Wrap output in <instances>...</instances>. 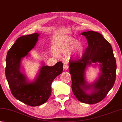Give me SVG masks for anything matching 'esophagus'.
Listing matches in <instances>:
<instances>
[{"label": "esophagus", "instance_id": "obj_1", "mask_svg": "<svg viewBox=\"0 0 122 122\" xmlns=\"http://www.w3.org/2000/svg\"><path fill=\"white\" fill-rule=\"evenodd\" d=\"M68 67H69V66L68 65V63L65 62V63H64V64H63V69H64V70L67 71L68 69Z\"/></svg>", "mask_w": 122, "mask_h": 122}]
</instances>
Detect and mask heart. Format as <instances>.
Listing matches in <instances>:
<instances>
[{
	"mask_svg": "<svg viewBox=\"0 0 122 122\" xmlns=\"http://www.w3.org/2000/svg\"><path fill=\"white\" fill-rule=\"evenodd\" d=\"M58 49L63 55H67L72 51L73 57L77 58L82 55L84 50V46L82 42H79L76 39L67 36L59 42Z\"/></svg>",
	"mask_w": 122,
	"mask_h": 122,
	"instance_id": "1",
	"label": "heart"
}]
</instances>
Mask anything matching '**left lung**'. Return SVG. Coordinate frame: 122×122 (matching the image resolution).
<instances>
[{
    "mask_svg": "<svg viewBox=\"0 0 122 122\" xmlns=\"http://www.w3.org/2000/svg\"><path fill=\"white\" fill-rule=\"evenodd\" d=\"M88 46L82 58L69 63L72 89L79 101L95 104L102 101L113 86L116 79V63L111 45L102 34L95 31L83 32ZM98 65L100 73L92 84L85 79L88 66Z\"/></svg>",
    "mask_w": 122,
    "mask_h": 122,
    "instance_id": "8db88e82",
    "label": "left lung"
}]
</instances>
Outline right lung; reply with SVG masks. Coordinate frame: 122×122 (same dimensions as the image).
<instances>
[{
  "mask_svg": "<svg viewBox=\"0 0 122 122\" xmlns=\"http://www.w3.org/2000/svg\"><path fill=\"white\" fill-rule=\"evenodd\" d=\"M39 36L36 33L18 38L8 50L6 59L5 74L11 93L16 99L31 106H38L47 102L51 93L52 81L63 70L61 61L52 66L42 63L35 79L30 81L27 79L21 67L22 61L29 56Z\"/></svg>",
  "mask_w": 122,
  "mask_h": 122,
  "instance_id": "1",
  "label": "right lung"
}]
</instances>
